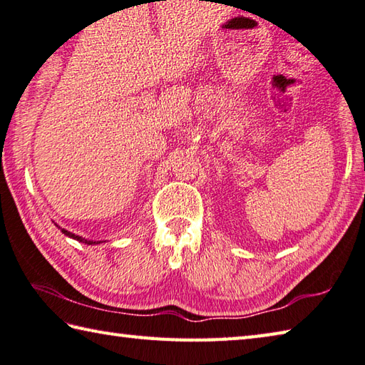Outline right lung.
<instances>
[{
	"instance_id": "obj_1",
	"label": "right lung",
	"mask_w": 365,
	"mask_h": 365,
	"mask_svg": "<svg viewBox=\"0 0 365 365\" xmlns=\"http://www.w3.org/2000/svg\"><path fill=\"white\" fill-rule=\"evenodd\" d=\"M167 1V0H165ZM58 227V225H57ZM58 229L61 230V233H65L66 237H70V238H73V240H78L79 243H87V245H98V243H101V242H93V240H86V238H82V237H79V235H74V233H71V232H68V230H65V229H61V227H58Z\"/></svg>"
}]
</instances>
